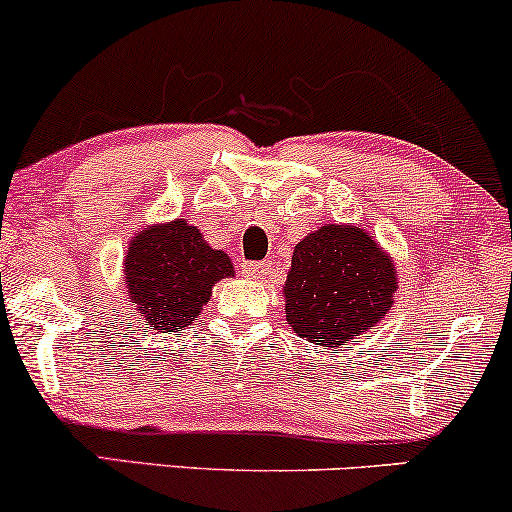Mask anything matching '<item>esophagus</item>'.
Instances as JSON below:
<instances>
[{
	"label": "esophagus",
	"mask_w": 512,
	"mask_h": 512,
	"mask_svg": "<svg viewBox=\"0 0 512 512\" xmlns=\"http://www.w3.org/2000/svg\"><path fill=\"white\" fill-rule=\"evenodd\" d=\"M242 275L244 277H249V280H263V277H266L268 273H270V263L268 261H263V263H242Z\"/></svg>",
	"instance_id": "1"
}]
</instances>
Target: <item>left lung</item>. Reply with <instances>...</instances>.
Instances as JSON below:
<instances>
[{
  "label": "left lung",
  "instance_id": "8db88e82",
  "mask_svg": "<svg viewBox=\"0 0 512 512\" xmlns=\"http://www.w3.org/2000/svg\"><path fill=\"white\" fill-rule=\"evenodd\" d=\"M396 268L363 227L323 225L294 246L287 325L311 344L342 349L391 311Z\"/></svg>",
  "mask_w": 512,
  "mask_h": 512
}]
</instances>
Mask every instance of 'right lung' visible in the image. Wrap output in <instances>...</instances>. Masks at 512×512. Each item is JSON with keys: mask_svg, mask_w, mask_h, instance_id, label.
<instances>
[{"mask_svg": "<svg viewBox=\"0 0 512 512\" xmlns=\"http://www.w3.org/2000/svg\"><path fill=\"white\" fill-rule=\"evenodd\" d=\"M232 275L230 256L211 249L185 218L144 227L125 254V289L151 330L178 332L192 325L213 285Z\"/></svg>", "mask_w": 512, "mask_h": 512, "instance_id": "right-lung-1", "label": "right lung"}]
</instances>
